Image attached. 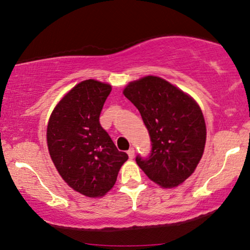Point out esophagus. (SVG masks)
Listing matches in <instances>:
<instances>
[{
	"mask_svg": "<svg viewBox=\"0 0 250 250\" xmlns=\"http://www.w3.org/2000/svg\"><path fill=\"white\" fill-rule=\"evenodd\" d=\"M128 155H129V158L130 159H134V156H135V149H134V147H131L130 149H128Z\"/></svg>",
	"mask_w": 250,
	"mask_h": 250,
	"instance_id": "1",
	"label": "esophagus"
}]
</instances>
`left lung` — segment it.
<instances>
[{
	"label": "left lung",
	"instance_id": "1",
	"mask_svg": "<svg viewBox=\"0 0 250 250\" xmlns=\"http://www.w3.org/2000/svg\"><path fill=\"white\" fill-rule=\"evenodd\" d=\"M123 95L138 108L152 142L149 155H137V165L161 188L182 184L194 172L206 145V122L197 102L153 75L130 82Z\"/></svg>",
	"mask_w": 250,
	"mask_h": 250
}]
</instances>
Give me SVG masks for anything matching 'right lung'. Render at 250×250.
Wrapping results in <instances>:
<instances>
[{"label":"right lung","instance_id":"add662e5","mask_svg":"<svg viewBox=\"0 0 250 250\" xmlns=\"http://www.w3.org/2000/svg\"><path fill=\"white\" fill-rule=\"evenodd\" d=\"M111 90L107 83L92 79L80 82L53 109L46 129L49 153L59 175L89 198L105 195L128 160L99 123Z\"/></svg>","mask_w":250,"mask_h":250}]
</instances>
